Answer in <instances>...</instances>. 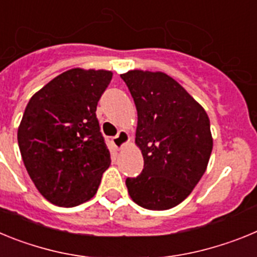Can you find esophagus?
<instances>
[{"instance_id": "1", "label": "esophagus", "mask_w": 257, "mask_h": 257, "mask_svg": "<svg viewBox=\"0 0 257 257\" xmlns=\"http://www.w3.org/2000/svg\"><path fill=\"white\" fill-rule=\"evenodd\" d=\"M112 142H113V144H114L115 148L121 149L124 144H127V143L130 142V136H128V134H127L126 131L122 130V131H119V133H118L114 138H113Z\"/></svg>"}]
</instances>
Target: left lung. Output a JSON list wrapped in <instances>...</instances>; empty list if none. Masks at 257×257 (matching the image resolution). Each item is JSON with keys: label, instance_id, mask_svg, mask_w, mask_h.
Wrapping results in <instances>:
<instances>
[{"label": "left lung", "instance_id": "8db88e82", "mask_svg": "<svg viewBox=\"0 0 257 257\" xmlns=\"http://www.w3.org/2000/svg\"><path fill=\"white\" fill-rule=\"evenodd\" d=\"M138 110L135 142L144 169L127 178L135 203L169 210L190 194L205 174L212 152L207 113L174 78L161 72L121 74Z\"/></svg>", "mask_w": 257, "mask_h": 257}]
</instances>
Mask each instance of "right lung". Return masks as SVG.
<instances>
[{
    "mask_svg": "<svg viewBox=\"0 0 257 257\" xmlns=\"http://www.w3.org/2000/svg\"><path fill=\"white\" fill-rule=\"evenodd\" d=\"M108 70L70 69L31 97L18 130L23 162L38 192L60 207L95 196L110 153L96 118Z\"/></svg>",
    "mask_w": 257,
    "mask_h": 257,
    "instance_id": "obj_1",
    "label": "right lung"
}]
</instances>
